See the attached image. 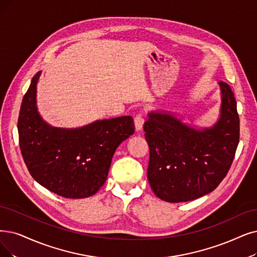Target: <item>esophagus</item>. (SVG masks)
I'll return each mask as SVG.
<instances>
[{
    "instance_id": "34e87169",
    "label": "esophagus",
    "mask_w": 257,
    "mask_h": 257,
    "mask_svg": "<svg viewBox=\"0 0 257 257\" xmlns=\"http://www.w3.org/2000/svg\"><path fill=\"white\" fill-rule=\"evenodd\" d=\"M134 122H135V130L137 132L141 131L142 127H143V124H145V118H143L142 114L136 115V117L134 119Z\"/></svg>"
}]
</instances>
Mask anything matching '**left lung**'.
<instances>
[{"label": "left lung", "mask_w": 257, "mask_h": 257, "mask_svg": "<svg viewBox=\"0 0 257 257\" xmlns=\"http://www.w3.org/2000/svg\"><path fill=\"white\" fill-rule=\"evenodd\" d=\"M220 115L211 127L195 128L172 111L152 110L143 128L150 148L148 180L168 202L197 199L227 175L239 142V117L231 87L218 82Z\"/></svg>", "instance_id": "1"}]
</instances>
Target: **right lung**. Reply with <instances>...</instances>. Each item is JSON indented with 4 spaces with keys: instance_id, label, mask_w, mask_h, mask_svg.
I'll return each instance as SVG.
<instances>
[{
    "instance_id": "add662e5",
    "label": "right lung",
    "mask_w": 257,
    "mask_h": 257,
    "mask_svg": "<svg viewBox=\"0 0 257 257\" xmlns=\"http://www.w3.org/2000/svg\"><path fill=\"white\" fill-rule=\"evenodd\" d=\"M34 76L18 120L19 142L33 178L60 196L86 198L103 186L111 158L122 141L134 134L131 116L97 120L77 128L49 125L37 107Z\"/></svg>"
}]
</instances>
